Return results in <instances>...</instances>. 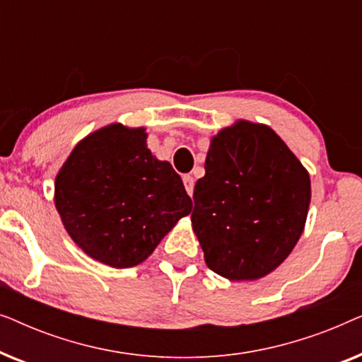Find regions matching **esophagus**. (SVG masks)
Masks as SVG:
<instances>
[{"mask_svg": "<svg viewBox=\"0 0 362 362\" xmlns=\"http://www.w3.org/2000/svg\"><path fill=\"white\" fill-rule=\"evenodd\" d=\"M182 182H185V187H186L187 194L192 196V191H194V180H192V176H189V175L182 176Z\"/></svg>", "mask_w": 362, "mask_h": 362, "instance_id": "34e87169", "label": "esophagus"}]
</instances>
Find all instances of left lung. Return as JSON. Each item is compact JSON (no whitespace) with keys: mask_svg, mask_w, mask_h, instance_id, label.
Wrapping results in <instances>:
<instances>
[{"mask_svg":"<svg viewBox=\"0 0 362 362\" xmlns=\"http://www.w3.org/2000/svg\"><path fill=\"white\" fill-rule=\"evenodd\" d=\"M204 170L191 222L207 267L235 281L269 275L303 234L308 171L270 127L247 120L212 136Z\"/></svg>","mask_w":362,"mask_h":362,"instance_id":"1","label":"left lung"}]
</instances>
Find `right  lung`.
I'll return each instance as SVG.
<instances>
[{"instance_id":"obj_1","label":"right lung","mask_w":362,"mask_h":362,"mask_svg":"<svg viewBox=\"0 0 362 362\" xmlns=\"http://www.w3.org/2000/svg\"><path fill=\"white\" fill-rule=\"evenodd\" d=\"M54 202L71 239L93 260L130 269L192 209L181 177L146 146L145 128L112 123L74 148Z\"/></svg>"}]
</instances>
